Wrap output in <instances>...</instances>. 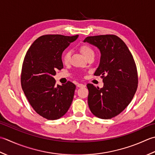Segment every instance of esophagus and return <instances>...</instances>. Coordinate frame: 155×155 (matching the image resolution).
<instances>
[{"label": "esophagus", "instance_id": "esophagus-1", "mask_svg": "<svg viewBox=\"0 0 155 155\" xmlns=\"http://www.w3.org/2000/svg\"><path fill=\"white\" fill-rule=\"evenodd\" d=\"M77 86H78V87H85V85L82 84H78L77 85Z\"/></svg>", "mask_w": 155, "mask_h": 155}]
</instances>
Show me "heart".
Wrapping results in <instances>:
<instances>
[{
    "mask_svg": "<svg viewBox=\"0 0 155 155\" xmlns=\"http://www.w3.org/2000/svg\"><path fill=\"white\" fill-rule=\"evenodd\" d=\"M80 50L81 53H83L84 55L86 57V58H87L90 55L94 53V50L92 49L91 47L87 45H82L80 47ZM70 58H71V51H66L64 53V54L62 55V62L64 63V64L67 65L68 64L69 61H70Z\"/></svg>",
    "mask_w": 155,
    "mask_h": 155,
    "instance_id": "obj_1",
    "label": "heart"
}]
</instances>
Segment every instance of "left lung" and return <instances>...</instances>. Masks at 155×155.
<instances>
[{
	"label": "left lung",
	"mask_w": 155,
	"mask_h": 155,
	"mask_svg": "<svg viewBox=\"0 0 155 155\" xmlns=\"http://www.w3.org/2000/svg\"><path fill=\"white\" fill-rule=\"evenodd\" d=\"M84 42L100 49L99 67L94 75H100L102 88L87 85V102L91 113L102 119L120 114L130 103L138 87L137 65L125 43L114 35L87 37Z\"/></svg>",
	"instance_id": "obj_1"
}]
</instances>
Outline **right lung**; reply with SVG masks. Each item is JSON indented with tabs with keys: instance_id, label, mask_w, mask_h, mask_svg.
I'll use <instances>...</instances> for the list:
<instances>
[{
	"instance_id": "add662e5",
	"label": "right lung",
	"mask_w": 155,
	"mask_h": 155,
	"mask_svg": "<svg viewBox=\"0 0 155 155\" xmlns=\"http://www.w3.org/2000/svg\"><path fill=\"white\" fill-rule=\"evenodd\" d=\"M78 35H45L33 43L25 56L21 83L25 96L38 114L57 120L68 112L74 98L75 85L68 81L56 84L53 76L64 68L63 51Z\"/></svg>"
}]
</instances>
